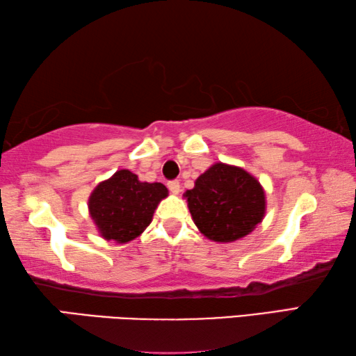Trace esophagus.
Returning a JSON list of instances; mask_svg holds the SVG:
<instances>
[{
	"label": "esophagus",
	"mask_w": 356,
	"mask_h": 356,
	"mask_svg": "<svg viewBox=\"0 0 356 356\" xmlns=\"http://www.w3.org/2000/svg\"><path fill=\"white\" fill-rule=\"evenodd\" d=\"M168 188H170L172 195H179V193H180V182H179V180H171V182H168Z\"/></svg>",
	"instance_id": "esophagus-1"
}]
</instances>
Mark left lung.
I'll list each match as a JSON object with an SVG mask.
<instances>
[{"label":"left lung","instance_id":"left-lung-1","mask_svg":"<svg viewBox=\"0 0 356 356\" xmlns=\"http://www.w3.org/2000/svg\"><path fill=\"white\" fill-rule=\"evenodd\" d=\"M195 225L207 238L227 243L252 232L265 215V193L243 168L215 163L185 191Z\"/></svg>","mask_w":356,"mask_h":356}]
</instances>
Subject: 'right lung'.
Instances as JSON below:
<instances>
[{"mask_svg":"<svg viewBox=\"0 0 356 356\" xmlns=\"http://www.w3.org/2000/svg\"><path fill=\"white\" fill-rule=\"evenodd\" d=\"M166 196L163 184L141 182L136 174L120 170L95 186L88 202L89 215L105 240L127 243L141 236Z\"/></svg>","mask_w":356,"mask_h":356,"instance_id":"obj_1","label":"right lung"}]
</instances>
